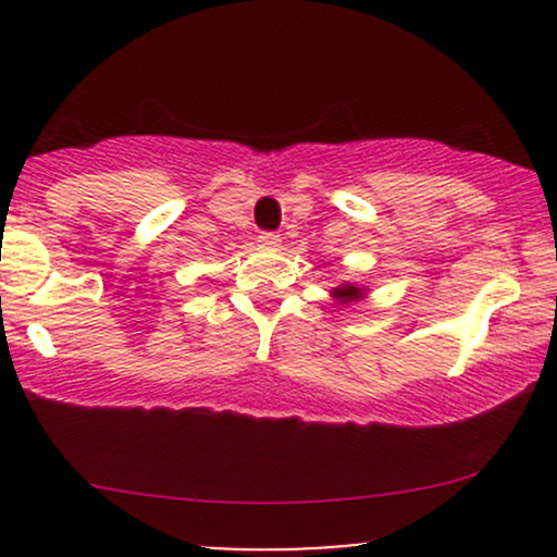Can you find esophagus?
Masks as SVG:
<instances>
[{"mask_svg": "<svg viewBox=\"0 0 557 557\" xmlns=\"http://www.w3.org/2000/svg\"><path fill=\"white\" fill-rule=\"evenodd\" d=\"M259 243H261V246H267V248H277L280 246V235L272 233V230H267V233L259 235Z\"/></svg>", "mask_w": 557, "mask_h": 557, "instance_id": "1", "label": "esophagus"}]
</instances>
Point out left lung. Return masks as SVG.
<instances>
[{
    "label": "left lung",
    "mask_w": 557,
    "mask_h": 557,
    "mask_svg": "<svg viewBox=\"0 0 557 557\" xmlns=\"http://www.w3.org/2000/svg\"><path fill=\"white\" fill-rule=\"evenodd\" d=\"M335 296L341 300H356V298H361V290H359V287H354V285H345V287H337Z\"/></svg>",
    "instance_id": "1"
}]
</instances>
